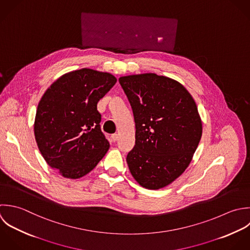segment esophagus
<instances>
[{"instance_id":"1","label":"esophagus","mask_w":250,"mask_h":250,"mask_svg":"<svg viewBox=\"0 0 250 250\" xmlns=\"http://www.w3.org/2000/svg\"><path fill=\"white\" fill-rule=\"evenodd\" d=\"M118 137H119V135H118L117 133H114V134H112V135H111V139H112L114 142L118 140Z\"/></svg>"}]
</instances>
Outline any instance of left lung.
<instances>
[{"label": "left lung", "instance_id": "8db88e82", "mask_svg": "<svg viewBox=\"0 0 250 250\" xmlns=\"http://www.w3.org/2000/svg\"><path fill=\"white\" fill-rule=\"evenodd\" d=\"M131 105L135 146L126 162L142 187L172 183L190 165L203 133L196 102L177 81L154 73L121 77Z\"/></svg>", "mask_w": 250, "mask_h": 250}]
</instances>
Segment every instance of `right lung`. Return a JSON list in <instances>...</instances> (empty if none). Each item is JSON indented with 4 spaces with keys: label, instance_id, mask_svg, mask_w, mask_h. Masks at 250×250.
I'll return each instance as SVG.
<instances>
[{
    "label": "right lung",
    "instance_id": "obj_1",
    "mask_svg": "<svg viewBox=\"0 0 250 250\" xmlns=\"http://www.w3.org/2000/svg\"><path fill=\"white\" fill-rule=\"evenodd\" d=\"M116 83L110 73L83 68L61 76L41 98L35 139L46 164L63 177L84 176L107 153L97 103Z\"/></svg>",
    "mask_w": 250,
    "mask_h": 250
}]
</instances>
